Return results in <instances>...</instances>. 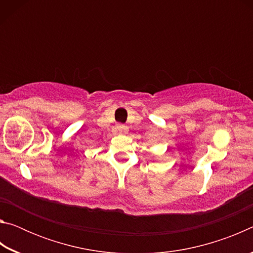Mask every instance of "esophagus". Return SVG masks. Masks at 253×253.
I'll list each match as a JSON object with an SVG mask.
<instances>
[{
	"label": "esophagus",
	"mask_w": 253,
	"mask_h": 253,
	"mask_svg": "<svg viewBox=\"0 0 253 253\" xmlns=\"http://www.w3.org/2000/svg\"><path fill=\"white\" fill-rule=\"evenodd\" d=\"M116 130L122 134V132L127 131V127L125 125H122V124H118V125H116Z\"/></svg>",
	"instance_id": "34e87169"
}]
</instances>
